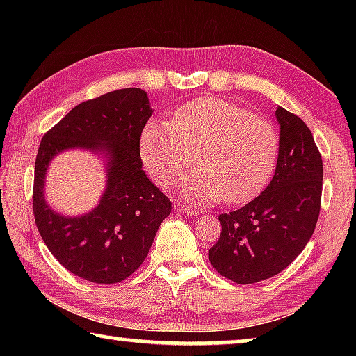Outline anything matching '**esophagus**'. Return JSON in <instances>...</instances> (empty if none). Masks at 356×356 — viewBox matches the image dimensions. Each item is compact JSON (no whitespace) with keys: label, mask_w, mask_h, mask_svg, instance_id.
<instances>
[{"label":"esophagus","mask_w":356,"mask_h":356,"mask_svg":"<svg viewBox=\"0 0 356 356\" xmlns=\"http://www.w3.org/2000/svg\"><path fill=\"white\" fill-rule=\"evenodd\" d=\"M177 212H182L184 215H188V216H197V215H201V210L190 209V207H185V206H177Z\"/></svg>","instance_id":"obj_1"}]
</instances>
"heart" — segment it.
Returning <instances> with one entry per match:
<instances>
[{
  "label": "heart",
  "mask_w": 356,
  "mask_h": 356,
  "mask_svg": "<svg viewBox=\"0 0 356 356\" xmlns=\"http://www.w3.org/2000/svg\"><path fill=\"white\" fill-rule=\"evenodd\" d=\"M280 138L268 119L231 102L202 97L172 114L168 122H147L140 155L150 179L168 186L193 163L180 190L190 201L231 204L251 201L275 171Z\"/></svg>",
  "instance_id": "heart-1"
}]
</instances>
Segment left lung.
<instances>
[{
    "label": "left lung",
    "mask_w": 356,
    "mask_h": 356,
    "mask_svg": "<svg viewBox=\"0 0 356 356\" xmlns=\"http://www.w3.org/2000/svg\"><path fill=\"white\" fill-rule=\"evenodd\" d=\"M280 152L272 182L242 209L218 216L221 234L209 261L221 276L252 284L282 272L314 232L323 168L311 130L278 106Z\"/></svg>",
    "instance_id": "1"
}]
</instances>
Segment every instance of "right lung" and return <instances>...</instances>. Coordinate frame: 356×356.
Segmentation results:
<instances>
[{
  "label": "right lung",
  "instance_id": "1",
  "mask_svg": "<svg viewBox=\"0 0 356 356\" xmlns=\"http://www.w3.org/2000/svg\"><path fill=\"white\" fill-rule=\"evenodd\" d=\"M152 116L140 88L86 100L44 135L35 156L33 210L47 248L80 278L114 284L144 262L171 201L143 170L140 136ZM69 148H88L107 159V190L98 207L80 217H64L47 206L44 176L51 160Z\"/></svg>",
  "mask_w": 356,
  "mask_h": 356
}]
</instances>
